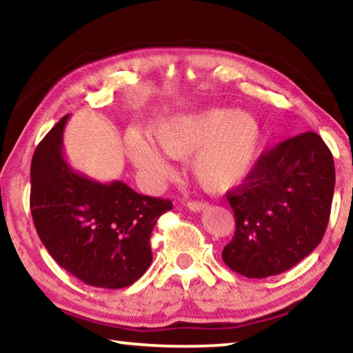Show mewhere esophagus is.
<instances>
[{"label":"esophagus","instance_id":"esophagus-1","mask_svg":"<svg viewBox=\"0 0 353 353\" xmlns=\"http://www.w3.org/2000/svg\"><path fill=\"white\" fill-rule=\"evenodd\" d=\"M187 207L190 208L191 212H202V210H207L208 204L207 202H199V201H190Z\"/></svg>","mask_w":353,"mask_h":353}]
</instances>
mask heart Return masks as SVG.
Wrapping results in <instances>:
<instances>
[{"label": "heart", "mask_w": 353, "mask_h": 353, "mask_svg": "<svg viewBox=\"0 0 353 353\" xmlns=\"http://www.w3.org/2000/svg\"><path fill=\"white\" fill-rule=\"evenodd\" d=\"M152 140L135 134L128 141L129 159L155 179L170 174L171 159L191 157L194 181L210 193L236 187L254 170L263 148V128L249 112L212 107L160 119L151 129Z\"/></svg>", "instance_id": "1"}]
</instances>
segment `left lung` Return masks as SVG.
<instances>
[{
	"label": "left lung",
	"mask_w": 353,
	"mask_h": 353,
	"mask_svg": "<svg viewBox=\"0 0 353 353\" xmlns=\"http://www.w3.org/2000/svg\"><path fill=\"white\" fill-rule=\"evenodd\" d=\"M333 190V157L318 134L286 139L261 154L244 183L227 193L236 229L223 250L225 265L249 279L296 266L325 234Z\"/></svg>",
	"instance_id": "1"
}]
</instances>
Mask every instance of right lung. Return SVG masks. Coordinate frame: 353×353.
<instances>
[{
    "mask_svg": "<svg viewBox=\"0 0 353 353\" xmlns=\"http://www.w3.org/2000/svg\"><path fill=\"white\" fill-rule=\"evenodd\" d=\"M65 115L39 143L31 162V213L41 243L83 283L118 290L151 265L157 219L171 201L149 198L121 181L101 183L63 157Z\"/></svg>",
    "mask_w": 353,
    "mask_h": 353,
    "instance_id": "add662e5",
    "label": "right lung"
}]
</instances>
